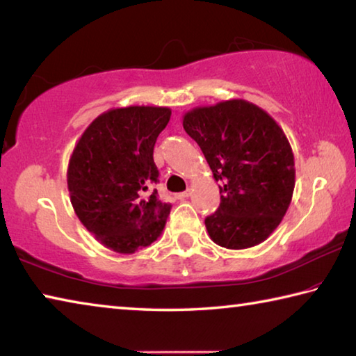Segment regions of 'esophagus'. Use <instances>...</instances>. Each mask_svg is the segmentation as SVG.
<instances>
[{"instance_id":"esophagus-1","label":"esophagus","mask_w":356,"mask_h":356,"mask_svg":"<svg viewBox=\"0 0 356 356\" xmlns=\"http://www.w3.org/2000/svg\"><path fill=\"white\" fill-rule=\"evenodd\" d=\"M190 196V190H186V191H184V193H177V199H186Z\"/></svg>"}]
</instances>
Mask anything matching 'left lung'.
I'll return each mask as SVG.
<instances>
[{"label": "left lung", "instance_id": "obj_1", "mask_svg": "<svg viewBox=\"0 0 356 356\" xmlns=\"http://www.w3.org/2000/svg\"><path fill=\"white\" fill-rule=\"evenodd\" d=\"M182 122L222 182L219 209L205 218L211 241L232 250L263 243L282 222L296 185L294 154L283 129L245 99L195 107Z\"/></svg>", "mask_w": 356, "mask_h": 356}]
</instances>
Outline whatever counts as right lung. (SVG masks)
Segmentation results:
<instances>
[{
    "instance_id": "obj_1",
    "label": "right lung",
    "mask_w": 356,
    "mask_h": 356,
    "mask_svg": "<svg viewBox=\"0 0 356 356\" xmlns=\"http://www.w3.org/2000/svg\"><path fill=\"white\" fill-rule=\"evenodd\" d=\"M171 118L170 107L111 108L90 122L67 170L76 216L96 241L134 254L161 235L171 205L151 186L159 179L154 145Z\"/></svg>"
}]
</instances>
